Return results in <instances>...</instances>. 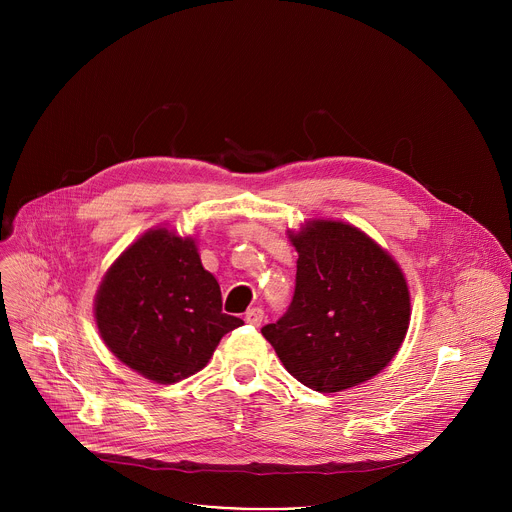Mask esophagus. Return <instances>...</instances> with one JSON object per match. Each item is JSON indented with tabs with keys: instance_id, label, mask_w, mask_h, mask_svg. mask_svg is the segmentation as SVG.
<instances>
[{
	"instance_id": "34e87169",
	"label": "esophagus",
	"mask_w": 512,
	"mask_h": 512,
	"mask_svg": "<svg viewBox=\"0 0 512 512\" xmlns=\"http://www.w3.org/2000/svg\"><path fill=\"white\" fill-rule=\"evenodd\" d=\"M263 320H265V314H263L261 308H251V310H247V314H245V322L251 324V326H261Z\"/></svg>"
}]
</instances>
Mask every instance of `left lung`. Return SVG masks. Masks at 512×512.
I'll return each instance as SVG.
<instances>
[{"label":"left lung","instance_id":"left-lung-1","mask_svg":"<svg viewBox=\"0 0 512 512\" xmlns=\"http://www.w3.org/2000/svg\"><path fill=\"white\" fill-rule=\"evenodd\" d=\"M298 251L287 312L261 328L302 385L338 393L381 373L409 328L401 267L369 235L338 221H308L289 233Z\"/></svg>","mask_w":512,"mask_h":512}]
</instances>
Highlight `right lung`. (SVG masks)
Listing matches in <instances>:
<instances>
[{"instance_id": "add662e5", "label": "right lung", "mask_w": 512, "mask_h": 512, "mask_svg": "<svg viewBox=\"0 0 512 512\" xmlns=\"http://www.w3.org/2000/svg\"><path fill=\"white\" fill-rule=\"evenodd\" d=\"M95 320L123 364L162 385L204 369L221 338L243 326L223 314L221 287L202 267L194 239L164 227L141 235L109 267Z\"/></svg>"}]
</instances>
